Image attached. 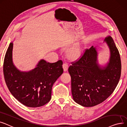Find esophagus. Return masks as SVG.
Wrapping results in <instances>:
<instances>
[{
  "label": "esophagus",
  "instance_id": "esophagus-1",
  "mask_svg": "<svg viewBox=\"0 0 127 127\" xmlns=\"http://www.w3.org/2000/svg\"><path fill=\"white\" fill-rule=\"evenodd\" d=\"M63 69H64V71H66L68 70V64L67 63H64L63 65Z\"/></svg>",
  "mask_w": 127,
  "mask_h": 127
}]
</instances>
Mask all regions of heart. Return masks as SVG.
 Segmentation results:
<instances>
[{"instance_id": "obj_1", "label": "heart", "mask_w": 127, "mask_h": 127, "mask_svg": "<svg viewBox=\"0 0 127 127\" xmlns=\"http://www.w3.org/2000/svg\"><path fill=\"white\" fill-rule=\"evenodd\" d=\"M81 54V51L78 47H74L71 48L68 51V55L71 58H76L79 57Z\"/></svg>"}]
</instances>
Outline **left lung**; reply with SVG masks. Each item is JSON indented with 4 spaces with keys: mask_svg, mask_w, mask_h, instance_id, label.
<instances>
[{
    "mask_svg": "<svg viewBox=\"0 0 127 127\" xmlns=\"http://www.w3.org/2000/svg\"><path fill=\"white\" fill-rule=\"evenodd\" d=\"M104 42L111 52L106 67L101 68L98 64V53L92 46L68 68L73 99L83 106L92 107L103 102L113 93L120 79L122 64L119 51L110 36Z\"/></svg>",
    "mask_w": 127,
    "mask_h": 127,
    "instance_id": "obj_1",
    "label": "left lung"
}]
</instances>
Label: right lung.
Instances as JSON below:
<instances>
[{"mask_svg": "<svg viewBox=\"0 0 127 127\" xmlns=\"http://www.w3.org/2000/svg\"><path fill=\"white\" fill-rule=\"evenodd\" d=\"M13 43H10L4 56L3 71L9 91L24 105L43 106L51 98L54 83L63 73V61L50 63L42 59L37 67L29 72L18 70L12 62Z\"/></svg>", "mask_w": 127, "mask_h": 127, "instance_id": "right-lung-1", "label": "right lung"}]
</instances>
